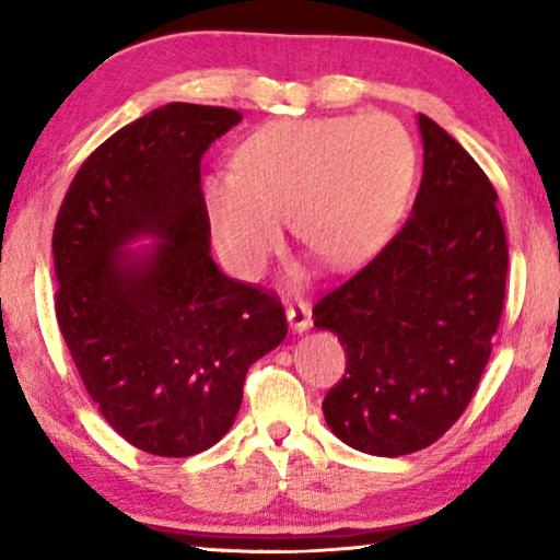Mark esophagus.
Here are the masks:
<instances>
[{
  "label": "esophagus",
  "mask_w": 560,
  "mask_h": 560,
  "mask_svg": "<svg viewBox=\"0 0 560 560\" xmlns=\"http://www.w3.org/2000/svg\"><path fill=\"white\" fill-rule=\"evenodd\" d=\"M287 320L293 334H303V330H308L311 324H314V320H311V308L306 303H291V306H287Z\"/></svg>",
  "instance_id": "34e87169"
}]
</instances>
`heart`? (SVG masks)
Segmentation results:
<instances>
[{"instance_id": "b5f03b06", "label": "heart", "mask_w": 560, "mask_h": 560, "mask_svg": "<svg viewBox=\"0 0 560 560\" xmlns=\"http://www.w3.org/2000/svg\"><path fill=\"white\" fill-rule=\"evenodd\" d=\"M415 175L405 128L383 113L273 120L246 136L234 173L205 177L217 246L257 273L291 220L296 240L330 269L365 261L400 217Z\"/></svg>"}]
</instances>
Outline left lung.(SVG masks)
I'll return each mask as SVG.
<instances>
[{
    "instance_id": "obj_1",
    "label": "left lung",
    "mask_w": 560,
    "mask_h": 560,
    "mask_svg": "<svg viewBox=\"0 0 560 560\" xmlns=\"http://www.w3.org/2000/svg\"><path fill=\"white\" fill-rule=\"evenodd\" d=\"M422 183L385 249L314 308L348 365L324 400L330 432L358 452L430 447L467 410L504 308L506 234L491 187L447 130L417 116Z\"/></svg>"
}]
</instances>
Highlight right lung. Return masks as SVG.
<instances>
[{
  "instance_id": "obj_1",
  "label": "right lung",
  "mask_w": 560,
  "mask_h": 560,
  "mask_svg": "<svg viewBox=\"0 0 560 560\" xmlns=\"http://www.w3.org/2000/svg\"><path fill=\"white\" fill-rule=\"evenodd\" d=\"M240 120L179 101L145 113L93 150L54 226L56 318L81 381L158 457L220 442L249 365L287 338L281 303L224 277L210 249L200 160Z\"/></svg>"
}]
</instances>
